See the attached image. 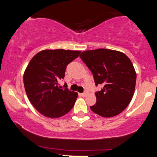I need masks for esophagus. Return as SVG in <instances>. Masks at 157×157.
Returning a JSON list of instances; mask_svg holds the SVG:
<instances>
[{"label": "esophagus", "instance_id": "obj_1", "mask_svg": "<svg viewBox=\"0 0 157 157\" xmlns=\"http://www.w3.org/2000/svg\"><path fill=\"white\" fill-rule=\"evenodd\" d=\"M87 94H88V91H85V92L81 94V95H82V97H86Z\"/></svg>", "mask_w": 157, "mask_h": 157}]
</instances>
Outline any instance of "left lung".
Wrapping results in <instances>:
<instances>
[{"label": "left lung", "mask_w": 157, "mask_h": 157, "mask_svg": "<svg viewBox=\"0 0 157 157\" xmlns=\"http://www.w3.org/2000/svg\"><path fill=\"white\" fill-rule=\"evenodd\" d=\"M80 58L92 73L97 102L90 109L103 117H111L126 109L134 95L136 74L130 59L122 52L98 48L85 51Z\"/></svg>", "instance_id": "8db88e82"}]
</instances>
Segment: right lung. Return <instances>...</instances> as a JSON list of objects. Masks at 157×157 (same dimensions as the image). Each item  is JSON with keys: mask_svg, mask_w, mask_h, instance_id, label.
Returning <instances> with one entry per match:
<instances>
[{"mask_svg": "<svg viewBox=\"0 0 157 157\" xmlns=\"http://www.w3.org/2000/svg\"><path fill=\"white\" fill-rule=\"evenodd\" d=\"M81 52L43 50L30 60L23 75V83L29 100L38 112L49 118H57L73 108L77 93L60 89L58 81L65 77L66 66Z\"/></svg>", "mask_w": 157, "mask_h": 157, "instance_id": "right-lung-1", "label": "right lung"}]
</instances>
